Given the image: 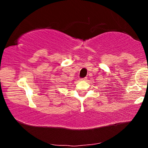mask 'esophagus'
<instances>
[{"mask_svg": "<svg viewBox=\"0 0 148 148\" xmlns=\"http://www.w3.org/2000/svg\"><path fill=\"white\" fill-rule=\"evenodd\" d=\"M86 79H87V78H83V79H82V80H86Z\"/></svg>", "mask_w": 148, "mask_h": 148, "instance_id": "34e87169", "label": "esophagus"}]
</instances>
